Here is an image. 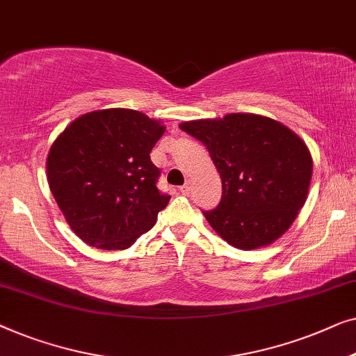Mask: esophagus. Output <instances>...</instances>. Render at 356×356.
I'll return each mask as SVG.
<instances>
[{"instance_id":"34e87169","label":"esophagus","mask_w":356,"mask_h":356,"mask_svg":"<svg viewBox=\"0 0 356 356\" xmlns=\"http://www.w3.org/2000/svg\"><path fill=\"white\" fill-rule=\"evenodd\" d=\"M179 190H180V193H182V195H188V193H190V190H192V184H190V182H185V184L182 185V187H180Z\"/></svg>"}]
</instances>
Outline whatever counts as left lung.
I'll list each match as a JSON object with an SVG mask.
<instances>
[{"label": "left lung", "instance_id": "left-lung-1", "mask_svg": "<svg viewBox=\"0 0 356 356\" xmlns=\"http://www.w3.org/2000/svg\"><path fill=\"white\" fill-rule=\"evenodd\" d=\"M180 129L208 148L221 176V202L203 211L219 237L235 248L254 250L292 226L313 174L312 154L297 134L250 113L182 122Z\"/></svg>", "mask_w": 356, "mask_h": 356}]
</instances>
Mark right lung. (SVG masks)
Wrapping results in <instances>:
<instances>
[{
    "instance_id": "obj_1",
    "label": "right lung",
    "mask_w": 356,
    "mask_h": 356,
    "mask_svg": "<svg viewBox=\"0 0 356 356\" xmlns=\"http://www.w3.org/2000/svg\"><path fill=\"white\" fill-rule=\"evenodd\" d=\"M166 127L134 109L87 113L48 153V184L74 234L90 247L126 250L156 222L169 195L149 153Z\"/></svg>"
}]
</instances>
